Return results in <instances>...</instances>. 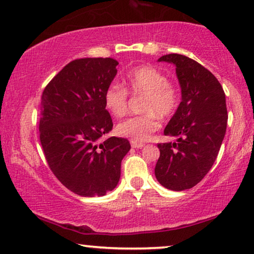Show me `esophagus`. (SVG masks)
<instances>
[{"label": "esophagus", "mask_w": 254, "mask_h": 254, "mask_svg": "<svg viewBox=\"0 0 254 254\" xmlns=\"http://www.w3.org/2000/svg\"><path fill=\"white\" fill-rule=\"evenodd\" d=\"M144 146V143L142 142H131V147L133 148H142Z\"/></svg>", "instance_id": "34e87169"}]
</instances>
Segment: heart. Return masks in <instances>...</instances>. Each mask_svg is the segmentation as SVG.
<instances>
[{"instance_id": "heart-1", "label": "heart", "mask_w": 254, "mask_h": 254, "mask_svg": "<svg viewBox=\"0 0 254 254\" xmlns=\"http://www.w3.org/2000/svg\"><path fill=\"white\" fill-rule=\"evenodd\" d=\"M127 89L134 95H142V114L128 118L117 126V133L131 142H143L160 127V118H170L180 105L176 86L168 81L167 75L159 68L144 65L129 71L125 78ZM104 103L115 118H121L128 111V91L117 84L106 88Z\"/></svg>"}]
</instances>
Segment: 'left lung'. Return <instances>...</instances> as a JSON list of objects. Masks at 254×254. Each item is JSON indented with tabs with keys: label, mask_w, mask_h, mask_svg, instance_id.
Masks as SVG:
<instances>
[{
	"label": "left lung",
	"mask_w": 254,
	"mask_h": 254,
	"mask_svg": "<svg viewBox=\"0 0 254 254\" xmlns=\"http://www.w3.org/2000/svg\"><path fill=\"white\" fill-rule=\"evenodd\" d=\"M159 62L176 66L182 101L164 128L176 141L157 144L155 176L167 189L182 191L199 183L217 159L228 125L225 93L211 72L187 56L170 54Z\"/></svg>",
	"instance_id": "1"
}]
</instances>
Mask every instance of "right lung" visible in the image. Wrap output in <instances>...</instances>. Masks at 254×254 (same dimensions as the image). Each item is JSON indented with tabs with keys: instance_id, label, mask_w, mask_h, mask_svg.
<instances>
[{
	"instance_id": "add662e5",
	"label": "right lung",
	"mask_w": 254,
	"mask_h": 254,
	"mask_svg": "<svg viewBox=\"0 0 254 254\" xmlns=\"http://www.w3.org/2000/svg\"><path fill=\"white\" fill-rule=\"evenodd\" d=\"M113 58L68 63L42 94L39 139L54 175L79 196H104L120 180L130 144L124 137L103 140L113 128L104 94L117 75Z\"/></svg>"
}]
</instances>
